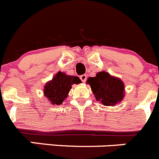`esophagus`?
<instances>
[{
	"mask_svg": "<svg viewBox=\"0 0 159 159\" xmlns=\"http://www.w3.org/2000/svg\"><path fill=\"white\" fill-rule=\"evenodd\" d=\"M80 80H82L83 83L86 82V80H87V75H80Z\"/></svg>",
	"mask_w": 159,
	"mask_h": 159,
	"instance_id": "esophagus-1",
	"label": "esophagus"
}]
</instances>
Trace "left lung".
Here are the masks:
<instances>
[{
	"label": "left lung",
	"instance_id": "left-lung-1",
	"mask_svg": "<svg viewBox=\"0 0 159 159\" xmlns=\"http://www.w3.org/2000/svg\"><path fill=\"white\" fill-rule=\"evenodd\" d=\"M87 83L91 86L96 100L104 106H116L124 97L123 81L104 71L97 73L96 76L89 77Z\"/></svg>",
	"mask_w": 159,
	"mask_h": 159
}]
</instances>
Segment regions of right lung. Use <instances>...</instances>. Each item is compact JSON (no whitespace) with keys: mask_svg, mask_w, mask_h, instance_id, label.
Instances as JSON below:
<instances>
[{"mask_svg":"<svg viewBox=\"0 0 159 159\" xmlns=\"http://www.w3.org/2000/svg\"><path fill=\"white\" fill-rule=\"evenodd\" d=\"M80 83L81 80L78 76L67 75L64 72L59 71L52 80L45 84L43 94L52 104L60 105L67 97L71 85Z\"/></svg>","mask_w":159,"mask_h":159,"instance_id":"1","label":"right lung"}]
</instances>
